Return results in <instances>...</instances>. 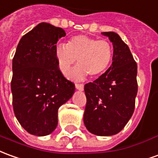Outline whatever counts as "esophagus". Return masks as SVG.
<instances>
[{"label":"esophagus","instance_id":"obj_1","mask_svg":"<svg viewBox=\"0 0 158 158\" xmlns=\"http://www.w3.org/2000/svg\"><path fill=\"white\" fill-rule=\"evenodd\" d=\"M75 87L77 90H84V85H82V84H76Z\"/></svg>","mask_w":158,"mask_h":158}]
</instances>
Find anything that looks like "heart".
Here are the masks:
<instances>
[{"mask_svg": "<svg viewBox=\"0 0 158 158\" xmlns=\"http://www.w3.org/2000/svg\"><path fill=\"white\" fill-rule=\"evenodd\" d=\"M113 54L110 42L85 35L74 36L68 44H57L55 48V57L63 74L68 73L78 59L79 66L68 74L70 79L75 80L83 79L86 75L96 78L102 74L110 66Z\"/></svg>", "mask_w": 158, "mask_h": 158, "instance_id": "heart-1", "label": "heart"}]
</instances>
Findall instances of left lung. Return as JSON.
<instances>
[{
	"label": "left lung",
	"mask_w": 158,
	"mask_h": 158,
	"mask_svg": "<svg viewBox=\"0 0 158 158\" xmlns=\"http://www.w3.org/2000/svg\"><path fill=\"white\" fill-rule=\"evenodd\" d=\"M102 34L113 44V62L98 79L85 85L84 123L95 135L111 136L124 128L134 111L138 92L137 63L117 33Z\"/></svg>",
	"instance_id": "obj_1"
}]
</instances>
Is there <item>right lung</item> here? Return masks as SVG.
I'll use <instances>...</instances> for the list:
<instances>
[{
  "instance_id": "right-lung-1",
  "label": "right lung",
  "mask_w": 158,
  "mask_h": 158,
  "mask_svg": "<svg viewBox=\"0 0 158 158\" xmlns=\"http://www.w3.org/2000/svg\"><path fill=\"white\" fill-rule=\"evenodd\" d=\"M62 28L40 23L21 37L13 59L14 114L28 133L46 136L58 124V109L73 97L75 85L66 79L55 57Z\"/></svg>"
}]
</instances>
